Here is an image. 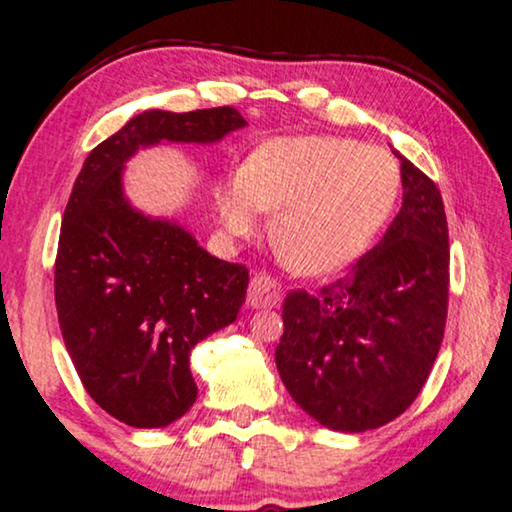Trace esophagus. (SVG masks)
<instances>
[{
  "instance_id": "obj_1",
  "label": "esophagus",
  "mask_w": 512,
  "mask_h": 512,
  "mask_svg": "<svg viewBox=\"0 0 512 512\" xmlns=\"http://www.w3.org/2000/svg\"><path fill=\"white\" fill-rule=\"evenodd\" d=\"M281 302V288L267 274H255L248 285V304L252 309H271Z\"/></svg>"
}]
</instances>
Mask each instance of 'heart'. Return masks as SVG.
Segmentation results:
<instances>
[{"mask_svg": "<svg viewBox=\"0 0 512 512\" xmlns=\"http://www.w3.org/2000/svg\"><path fill=\"white\" fill-rule=\"evenodd\" d=\"M403 189L398 161L353 138L297 135L264 142L241 173L215 189V210L231 238L252 234L274 213L269 236L299 274L323 276L356 260L384 227Z\"/></svg>", "mask_w": 512, "mask_h": 512, "instance_id": "obj_1", "label": "heart"}]
</instances>
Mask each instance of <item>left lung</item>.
<instances>
[{
  "mask_svg": "<svg viewBox=\"0 0 512 512\" xmlns=\"http://www.w3.org/2000/svg\"><path fill=\"white\" fill-rule=\"evenodd\" d=\"M400 159L403 208L367 255L316 292H288L276 367L325 428L363 433L400 417L445 335L449 236L440 189Z\"/></svg>",
  "mask_w": 512,
  "mask_h": 512,
  "instance_id": "1",
  "label": "left lung"
}]
</instances>
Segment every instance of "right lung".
Instances as JSON below:
<instances>
[{
    "mask_svg": "<svg viewBox=\"0 0 512 512\" xmlns=\"http://www.w3.org/2000/svg\"><path fill=\"white\" fill-rule=\"evenodd\" d=\"M245 124L234 107L147 109L100 142L74 180L56 257L60 332L88 395L133 428L189 412V353L234 323L248 269L217 260L177 222L135 210L121 173L140 147L210 145Z\"/></svg>",
    "mask_w": 512,
    "mask_h": 512,
    "instance_id": "add662e5",
    "label": "right lung"
}]
</instances>
